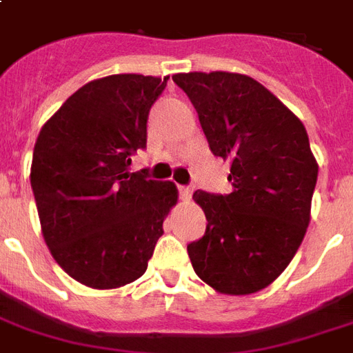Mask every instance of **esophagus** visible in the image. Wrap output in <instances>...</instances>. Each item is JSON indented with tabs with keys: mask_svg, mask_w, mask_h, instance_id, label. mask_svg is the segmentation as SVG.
<instances>
[{
	"mask_svg": "<svg viewBox=\"0 0 353 353\" xmlns=\"http://www.w3.org/2000/svg\"><path fill=\"white\" fill-rule=\"evenodd\" d=\"M190 194H192V189L187 187V185H181L179 187V196L183 198V200H190Z\"/></svg>",
	"mask_w": 353,
	"mask_h": 353,
	"instance_id": "1",
	"label": "esophagus"
}]
</instances>
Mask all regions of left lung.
<instances>
[{"instance_id": "8db88e82", "label": "left lung", "mask_w": 353, "mask_h": 353, "mask_svg": "<svg viewBox=\"0 0 353 353\" xmlns=\"http://www.w3.org/2000/svg\"><path fill=\"white\" fill-rule=\"evenodd\" d=\"M172 80L196 108L211 153L232 163L230 194L192 196L208 226L187 245L190 263L221 294L260 292L286 270L309 226L318 164L307 130L254 78L215 70Z\"/></svg>"}]
</instances>
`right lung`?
Masks as SVG:
<instances>
[{
    "label": "right lung",
    "mask_w": 353,
    "mask_h": 353,
    "mask_svg": "<svg viewBox=\"0 0 353 353\" xmlns=\"http://www.w3.org/2000/svg\"><path fill=\"white\" fill-rule=\"evenodd\" d=\"M168 78L112 74L82 85L39 132L31 189L44 241L90 288L137 281L176 205L172 181L129 172L148 142V116Z\"/></svg>",
    "instance_id": "1"
}]
</instances>
